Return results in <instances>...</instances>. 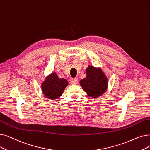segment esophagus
<instances>
[{
  "label": "esophagus",
  "instance_id": "34e87169",
  "mask_svg": "<svg viewBox=\"0 0 150 150\" xmlns=\"http://www.w3.org/2000/svg\"><path fill=\"white\" fill-rule=\"evenodd\" d=\"M78 78H74V79H72V81H71V84L73 85H76L78 84Z\"/></svg>",
  "mask_w": 150,
  "mask_h": 150
}]
</instances>
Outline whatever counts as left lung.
Segmentation results:
<instances>
[{
    "mask_svg": "<svg viewBox=\"0 0 150 150\" xmlns=\"http://www.w3.org/2000/svg\"><path fill=\"white\" fill-rule=\"evenodd\" d=\"M86 77L80 84L88 96L97 98L106 92L108 88V77L100 67L89 65L86 68Z\"/></svg>",
    "mask_w": 150,
    "mask_h": 150,
    "instance_id": "left-lung-1",
    "label": "left lung"
}]
</instances>
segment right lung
I'll return each instance as SVG.
<instances>
[{"mask_svg":"<svg viewBox=\"0 0 150 150\" xmlns=\"http://www.w3.org/2000/svg\"><path fill=\"white\" fill-rule=\"evenodd\" d=\"M69 85L64 78H59L57 73L52 72L41 83V88L43 95L51 100H58Z\"/></svg>","mask_w":150,"mask_h":150,"instance_id":"obj_1","label":"right lung"}]
</instances>
